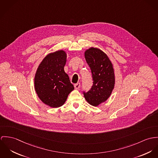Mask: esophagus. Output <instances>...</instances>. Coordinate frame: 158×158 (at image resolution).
<instances>
[{
    "label": "esophagus",
    "instance_id": "esophagus-1",
    "mask_svg": "<svg viewBox=\"0 0 158 158\" xmlns=\"http://www.w3.org/2000/svg\"><path fill=\"white\" fill-rule=\"evenodd\" d=\"M74 87L75 88V89H78L80 88V87H81V84H80V83H77V84H74Z\"/></svg>",
    "mask_w": 158,
    "mask_h": 158
}]
</instances>
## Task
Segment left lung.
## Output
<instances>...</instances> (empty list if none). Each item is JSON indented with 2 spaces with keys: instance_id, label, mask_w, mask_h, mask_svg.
Instances as JSON below:
<instances>
[{
  "instance_id": "8db88e82",
  "label": "left lung",
  "mask_w": 158,
  "mask_h": 158,
  "mask_svg": "<svg viewBox=\"0 0 158 158\" xmlns=\"http://www.w3.org/2000/svg\"><path fill=\"white\" fill-rule=\"evenodd\" d=\"M85 57L93 82L90 89L83 93L90 105L97 106L106 101L111 94L115 84L114 69L107 55L98 48H89L85 52Z\"/></svg>"
}]
</instances>
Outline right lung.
Returning a JSON list of instances; mask_svg holds the SVG:
<instances>
[{"instance_id":"add662e5","label":"right lung","mask_w":158,"mask_h":158,"mask_svg":"<svg viewBox=\"0 0 158 158\" xmlns=\"http://www.w3.org/2000/svg\"><path fill=\"white\" fill-rule=\"evenodd\" d=\"M67 54L63 50L48 54L42 61L35 77V92L46 105L57 108L63 105L74 86L64 71Z\"/></svg>"}]
</instances>
